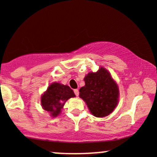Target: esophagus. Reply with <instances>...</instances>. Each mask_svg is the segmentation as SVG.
<instances>
[{
  "label": "esophagus",
  "mask_w": 157,
  "mask_h": 157,
  "mask_svg": "<svg viewBox=\"0 0 157 157\" xmlns=\"http://www.w3.org/2000/svg\"><path fill=\"white\" fill-rule=\"evenodd\" d=\"M74 92H75V95H76L77 97L79 96V90L78 89H75L74 90Z\"/></svg>",
  "instance_id": "obj_1"
}]
</instances>
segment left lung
Segmentation results:
<instances>
[{
  "label": "left lung",
  "mask_w": 157,
  "mask_h": 157,
  "mask_svg": "<svg viewBox=\"0 0 157 157\" xmlns=\"http://www.w3.org/2000/svg\"><path fill=\"white\" fill-rule=\"evenodd\" d=\"M85 86L80 88V98L86 102L90 112L97 117L108 116L119 101V88L105 68L90 72L84 77Z\"/></svg>",
  "instance_id": "obj_1"
}]
</instances>
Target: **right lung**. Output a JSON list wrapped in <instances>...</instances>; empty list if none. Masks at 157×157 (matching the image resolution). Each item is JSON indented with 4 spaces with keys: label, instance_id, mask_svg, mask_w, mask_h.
Masks as SVG:
<instances>
[{
    "label": "right lung",
    "instance_id": "1",
    "mask_svg": "<svg viewBox=\"0 0 157 157\" xmlns=\"http://www.w3.org/2000/svg\"><path fill=\"white\" fill-rule=\"evenodd\" d=\"M75 97V93L69 86L55 82L50 84L41 96V105L45 111L50 113L52 117H56L60 113L65 102Z\"/></svg>",
    "mask_w": 157,
    "mask_h": 157
}]
</instances>
